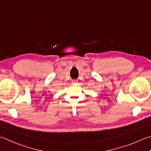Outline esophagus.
<instances>
[{"instance_id":"esophagus-1","label":"esophagus","mask_w":151,"mask_h":151,"mask_svg":"<svg viewBox=\"0 0 151 151\" xmlns=\"http://www.w3.org/2000/svg\"><path fill=\"white\" fill-rule=\"evenodd\" d=\"M72 83L73 84H76V83H77V81H76V80H73V81H72Z\"/></svg>"}]
</instances>
